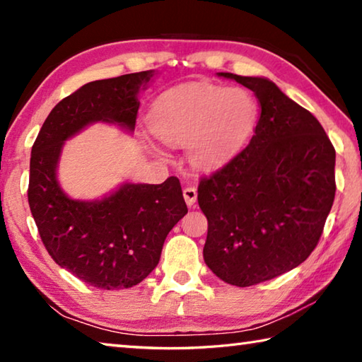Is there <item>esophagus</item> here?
Instances as JSON below:
<instances>
[{"label":"esophagus","instance_id":"1","mask_svg":"<svg viewBox=\"0 0 362 362\" xmlns=\"http://www.w3.org/2000/svg\"><path fill=\"white\" fill-rule=\"evenodd\" d=\"M183 198H185V203L188 207H194L196 198H198V192H196L194 187H185L183 188Z\"/></svg>","mask_w":362,"mask_h":362}]
</instances>
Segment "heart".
<instances>
[{
    "label": "heart",
    "instance_id": "1",
    "mask_svg": "<svg viewBox=\"0 0 362 362\" xmlns=\"http://www.w3.org/2000/svg\"><path fill=\"white\" fill-rule=\"evenodd\" d=\"M148 124L164 144L188 145L189 163L207 169L235 156L249 142L257 126V103L241 88L185 84L159 97Z\"/></svg>",
    "mask_w": 362,
    "mask_h": 362
}]
</instances>
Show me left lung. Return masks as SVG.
<instances>
[{
    "instance_id": "8db88e82",
    "label": "left lung",
    "mask_w": 362,
    "mask_h": 362,
    "mask_svg": "<svg viewBox=\"0 0 362 362\" xmlns=\"http://www.w3.org/2000/svg\"><path fill=\"white\" fill-rule=\"evenodd\" d=\"M218 76L252 90L260 118L246 148L199 182L203 255L216 276L247 287L291 272L317 246L335 198V150L320 121L273 81Z\"/></svg>"
}]
</instances>
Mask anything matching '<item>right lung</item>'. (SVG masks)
I'll list each match as a JSON object with an SVG mask.
<instances>
[{
    "mask_svg": "<svg viewBox=\"0 0 362 362\" xmlns=\"http://www.w3.org/2000/svg\"><path fill=\"white\" fill-rule=\"evenodd\" d=\"M153 75L139 71L81 86L52 108L32 146L28 204L41 241L57 265L97 289H127L155 269L164 240L188 212L180 182L122 183L100 201H79L60 188L57 163L65 140L93 122L134 131L137 94Z\"/></svg>",
    "mask_w": 362,
    "mask_h": 362,
    "instance_id": "1",
    "label": "right lung"
}]
</instances>
